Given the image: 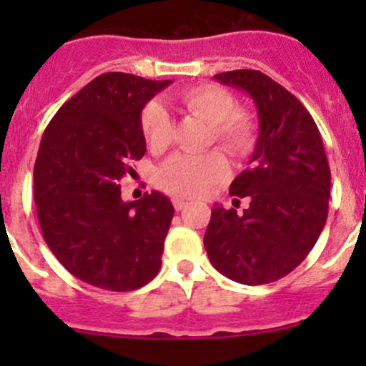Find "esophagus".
I'll return each instance as SVG.
<instances>
[{
  "label": "esophagus",
  "mask_w": 366,
  "mask_h": 366,
  "mask_svg": "<svg viewBox=\"0 0 366 366\" xmlns=\"http://www.w3.org/2000/svg\"><path fill=\"white\" fill-rule=\"evenodd\" d=\"M173 207H175V210H184L187 207V202L182 198H173Z\"/></svg>",
  "instance_id": "34e87169"
}]
</instances>
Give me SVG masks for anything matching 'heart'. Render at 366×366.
Returning a JSON list of instances; mask_svg holds the SVG:
<instances>
[{
	"label": "heart",
	"instance_id": "1",
	"mask_svg": "<svg viewBox=\"0 0 366 366\" xmlns=\"http://www.w3.org/2000/svg\"><path fill=\"white\" fill-rule=\"evenodd\" d=\"M179 102L186 112L210 124V143L234 156H248L254 149L258 124L246 109L235 108V99L217 84H200L184 90ZM142 131L152 152L161 154L172 145L173 122L166 109L150 102L142 113ZM228 162L221 152L200 157L175 156L157 172L159 189L175 198H197L228 177Z\"/></svg>",
	"mask_w": 366,
	"mask_h": 366
}]
</instances>
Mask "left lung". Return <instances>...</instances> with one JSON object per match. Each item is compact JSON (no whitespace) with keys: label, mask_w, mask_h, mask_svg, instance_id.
<instances>
[{"label":"left lung","mask_w":366,"mask_h":366,"mask_svg":"<svg viewBox=\"0 0 366 366\" xmlns=\"http://www.w3.org/2000/svg\"><path fill=\"white\" fill-rule=\"evenodd\" d=\"M214 77L249 94L260 132L249 168L230 184L232 197H249V207L239 216L214 205L204 244L221 274L264 285L294 271L315 246L327 219L330 164L312 114L282 84L248 69Z\"/></svg>","instance_id":"left-lung-1"}]
</instances>
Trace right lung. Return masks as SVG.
Masks as SVG:
<instances>
[{
  "mask_svg": "<svg viewBox=\"0 0 366 366\" xmlns=\"http://www.w3.org/2000/svg\"><path fill=\"white\" fill-rule=\"evenodd\" d=\"M169 83L106 72L44 132L33 168L40 230L60 264L88 285L127 292L159 272L175 209L157 191L124 202L120 180L147 152L143 106Z\"/></svg>",
  "mask_w": 366,
  "mask_h": 366,
  "instance_id": "right-lung-1",
  "label": "right lung"
}]
</instances>
